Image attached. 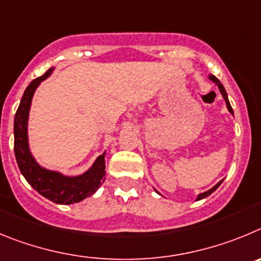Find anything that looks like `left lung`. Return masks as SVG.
<instances>
[{"instance_id":"1","label":"left lung","mask_w":261,"mask_h":261,"mask_svg":"<svg viewBox=\"0 0 261 261\" xmlns=\"http://www.w3.org/2000/svg\"><path fill=\"white\" fill-rule=\"evenodd\" d=\"M210 79H211V81H212V82H215L216 84H217V86H218V88H220V92H221L222 97L225 98V102H226V107H227V109H229V112H230V113H231V114H233V116H234V113H233V109H231V107H230L229 98H227V93H226V91H225L224 86H222V84H221V82L218 81V79L216 78L215 75H211V76H210ZM221 183H222V180H221V182H218L217 185H216V186H213L212 189H211V190H208V191H205V192H203V194H200V195H199L198 198H196V200H200V199H204V198H206V196H210V195L212 194L213 191H216V190L218 189V186H220V185H221Z\"/></svg>"}]
</instances>
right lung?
<instances>
[{"mask_svg": "<svg viewBox=\"0 0 261 261\" xmlns=\"http://www.w3.org/2000/svg\"><path fill=\"white\" fill-rule=\"evenodd\" d=\"M51 71L53 69H49L45 74L32 81L23 93L14 118V152L20 173L40 195L53 203L72 204L91 196L101 186L105 180V153L96 159L90 170L78 177H65L57 171L46 170L35 161L28 147V113L35 90Z\"/></svg>", "mask_w": 261, "mask_h": 261, "instance_id": "right-lung-1", "label": "right lung"}]
</instances>
